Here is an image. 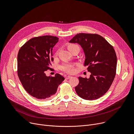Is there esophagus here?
<instances>
[{"label":"esophagus","mask_w":134,"mask_h":134,"mask_svg":"<svg viewBox=\"0 0 134 134\" xmlns=\"http://www.w3.org/2000/svg\"><path fill=\"white\" fill-rule=\"evenodd\" d=\"M71 77H72L71 76H66L65 79H66V80H68V79H70V78H71Z\"/></svg>","instance_id":"obj_1"}]
</instances>
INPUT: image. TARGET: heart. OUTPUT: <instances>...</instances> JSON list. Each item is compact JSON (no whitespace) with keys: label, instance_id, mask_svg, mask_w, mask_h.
I'll return each mask as SVG.
<instances>
[{"label":"heart","instance_id":"obj_1","mask_svg":"<svg viewBox=\"0 0 134 134\" xmlns=\"http://www.w3.org/2000/svg\"><path fill=\"white\" fill-rule=\"evenodd\" d=\"M68 49L71 51L72 50L75 49L76 48H79V47L76 45V44H69L68 47ZM60 69L67 73H69V74H72L75 71V69L74 67V66L70 65V64H65L64 65H63L62 66H61L60 67Z\"/></svg>","mask_w":134,"mask_h":134}]
</instances>
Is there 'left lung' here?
Listing matches in <instances>:
<instances>
[{
    "instance_id": "8db88e82",
    "label": "left lung",
    "mask_w": 134,
    "mask_h": 134,
    "mask_svg": "<svg viewBox=\"0 0 134 134\" xmlns=\"http://www.w3.org/2000/svg\"><path fill=\"white\" fill-rule=\"evenodd\" d=\"M70 43H77L82 48L85 59L84 66L91 72L89 79L79 77L75 91L86 100L98 99L106 93L116 76L117 55L113 47L100 35L79 33Z\"/></svg>"
}]
</instances>
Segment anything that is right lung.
<instances>
[{"mask_svg":"<svg viewBox=\"0 0 134 134\" xmlns=\"http://www.w3.org/2000/svg\"><path fill=\"white\" fill-rule=\"evenodd\" d=\"M58 37L44 35L32 38L20 49L17 55V74L23 87L31 96L41 100H48L56 93L65 79L56 74L47 76L53 61L52 49Z\"/></svg>","mask_w":134,"mask_h":134,"instance_id":"1","label":"right lung"}]
</instances>
